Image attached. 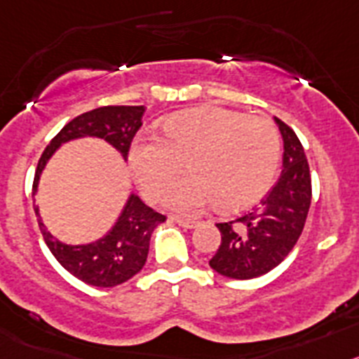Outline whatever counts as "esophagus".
Wrapping results in <instances>:
<instances>
[{"mask_svg":"<svg viewBox=\"0 0 359 359\" xmlns=\"http://www.w3.org/2000/svg\"><path fill=\"white\" fill-rule=\"evenodd\" d=\"M175 224H179L180 227L184 229H195L196 225H198V222L196 219H191V218H184V216H175Z\"/></svg>","mask_w":359,"mask_h":359,"instance_id":"esophagus-1","label":"esophagus"}]
</instances>
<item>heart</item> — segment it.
<instances>
[{"mask_svg": "<svg viewBox=\"0 0 359 359\" xmlns=\"http://www.w3.org/2000/svg\"><path fill=\"white\" fill-rule=\"evenodd\" d=\"M163 134L140 135L130 144L128 163L148 198L186 168L189 175L168 187L163 202L180 212H198L216 202L238 209L256 202L273 182L280 159V135L264 116H247L224 107L175 112Z\"/></svg>", "mask_w": 359, "mask_h": 359, "instance_id": "heart-1", "label": "heart"}]
</instances>
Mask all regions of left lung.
<instances>
[{
  "label": "left lung",
  "instance_id": "obj_1",
  "mask_svg": "<svg viewBox=\"0 0 359 359\" xmlns=\"http://www.w3.org/2000/svg\"><path fill=\"white\" fill-rule=\"evenodd\" d=\"M276 119L283 135V172L256 211L234 222L216 224L222 243L209 261L219 276L254 279L280 264L302 234L309 203L311 175L304 148L288 125Z\"/></svg>",
  "mask_w": 359,
  "mask_h": 359
}]
</instances>
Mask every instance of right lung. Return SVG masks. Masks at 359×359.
Masks as SVG:
<instances>
[{
    "mask_svg": "<svg viewBox=\"0 0 359 359\" xmlns=\"http://www.w3.org/2000/svg\"><path fill=\"white\" fill-rule=\"evenodd\" d=\"M144 114V105H111L98 107L95 111L83 112L71 119L69 123L55 135L51 143L39 159L34 179V196L37 195L39 180L43 175L55 151L69 141L95 137L111 144L123 161L128 159V148L135 132L143 125L141 118ZM35 215L39 219V229L43 232L48 248L71 276H75L82 283L98 286V288H112L125 280L132 279L144 266L150 248L151 232L166 216L159 215L147 203L130 193L123 209L116 218L114 225L96 241L82 245H69L57 240L46 229L43 218L39 215V205L34 203Z\"/></svg>",
    "mask_w": 359,
    "mask_h": 359,
    "instance_id": "1",
    "label": "right lung"
}]
</instances>
